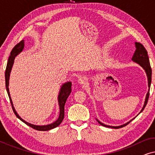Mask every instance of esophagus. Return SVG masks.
<instances>
[{
  "mask_svg": "<svg viewBox=\"0 0 155 155\" xmlns=\"http://www.w3.org/2000/svg\"><path fill=\"white\" fill-rule=\"evenodd\" d=\"M78 83H79L80 84H82V85H84V84H87V79L85 78H80L78 79Z\"/></svg>",
  "mask_w": 155,
  "mask_h": 155,
  "instance_id": "obj_1",
  "label": "esophagus"
}]
</instances>
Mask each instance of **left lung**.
Here are the masks:
<instances>
[{
	"label": "left lung",
	"instance_id": "left-lung-1",
	"mask_svg": "<svg viewBox=\"0 0 155 155\" xmlns=\"http://www.w3.org/2000/svg\"><path fill=\"white\" fill-rule=\"evenodd\" d=\"M135 53H134V54H133L132 59H131V60H132L133 62L136 63L138 65H140V66L144 69V71H145L146 73V75H147V83H148V91L147 92V94H146L145 102H144L143 107V108H142L141 111H140V113L138 114H140L142 111H143L144 109H145V106L147 105L148 98H149L150 89V85H151V81H152V69H151V66H150L149 57H148L147 52V51H146L145 48L144 47L143 44H141L140 43H138V42H135ZM138 114H137V116H138ZM136 116H135V117H136ZM135 118H133V119L129 120L128 122L126 123V124H123V125H121V126H108V125H106L104 124H103V123L99 121L97 118H96V119L97 120V122H98L100 125H101L102 126L107 127V128L118 129V128H123V127L126 126V125H128L129 123H130L132 120L134 119Z\"/></svg>",
	"mask_w": 155,
	"mask_h": 155
}]
</instances>
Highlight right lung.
Here are the masks:
<instances>
[{
	"mask_svg": "<svg viewBox=\"0 0 155 155\" xmlns=\"http://www.w3.org/2000/svg\"><path fill=\"white\" fill-rule=\"evenodd\" d=\"M25 47V41L24 40H22L20 43H18L17 45L15 46V47L12 48V50L10 52V56H9V58H8L7 66H6V70H5V87L6 90H7L8 97H9L10 103H11L12 109H13V111L17 117H18L20 120H22L23 123H25V124H27V126H30L31 128L37 130H40V131H46L49 130L51 129L56 128L57 126H58L59 125L61 124V122L63 121V118H64V108H65V104L66 102V100L68 97L71 94V82H67L63 84L62 86L61 87L60 91H59V94L58 96V106H59V109H60V111H59V116L56 121L53 122L52 124H48V125H44V126H37V125H34L31 124L30 123L27 122L26 120L22 119V118L19 116V114L17 113V111L15 109V107L13 106V104H12V101L11 97H10V92H9V80H10V72H11L12 65H13L14 63V60L15 58L18 56V54H20L21 52L22 51L23 49H24Z\"/></svg>",
	"mask_w": 155,
	"mask_h": 155,
	"instance_id": "right-lung-1",
	"label": "right lung"
}]
</instances>
